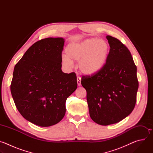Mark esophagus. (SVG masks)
Instances as JSON below:
<instances>
[{
	"label": "esophagus",
	"instance_id": "1",
	"mask_svg": "<svg viewBox=\"0 0 153 153\" xmlns=\"http://www.w3.org/2000/svg\"><path fill=\"white\" fill-rule=\"evenodd\" d=\"M77 82L78 86H80L81 85V78L80 77H77Z\"/></svg>",
	"mask_w": 153,
	"mask_h": 153
}]
</instances>
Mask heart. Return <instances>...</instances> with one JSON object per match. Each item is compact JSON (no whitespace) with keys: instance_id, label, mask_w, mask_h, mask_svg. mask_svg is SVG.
Masks as SVG:
<instances>
[{"instance_id":"heart-1","label":"heart","mask_w":153,"mask_h":153,"mask_svg":"<svg viewBox=\"0 0 153 153\" xmlns=\"http://www.w3.org/2000/svg\"><path fill=\"white\" fill-rule=\"evenodd\" d=\"M110 50V45L105 40L86 39L68 44L65 49L67 56L62 57V62L66 67H71L72 62L79 61L78 67L81 73L93 76L104 68Z\"/></svg>"}]
</instances>
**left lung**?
I'll return each instance as SVG.
<instances>
[{
    "label": "left lung",
    "mask_w": 153,
    "mask_h": 153,
    "mask_svg": "<svg viewBox=\"0 0 153 153\" xmlns=\"http://www.w3.org/2000/svg\"><path fill=\"white\" fill-rule=\"evenodd\" d=\"M106 37L110 50L105 67L81 80L91 119L104 126L117 123L131 113L139 88L137 67L130 51L117 39Z\"/></svg>",
    "instance_id": "1"
}]
</instances>
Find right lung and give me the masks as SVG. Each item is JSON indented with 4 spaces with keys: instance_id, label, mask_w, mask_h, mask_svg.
Listing matches in <instances>:
<instances>
[{
    "instance_id": "right-lung-1",
    "label": "right lung",
    "mask_w": 153,
    "mask_h": 153,
    "mask_svg": "<svg viewBox=\"0 0 153 153\" xmlns=\"http://www.w3.org/2000/svg\"><path fill=\"white\" fill-rule=\"evenodd\" d=\"M64 42L62 37L39 40L14 67L10 86L14 103L26 120L40 126L63 118L67 99L77 87L76 74L61 69Z\"/></svg>"
}]
</instances>
